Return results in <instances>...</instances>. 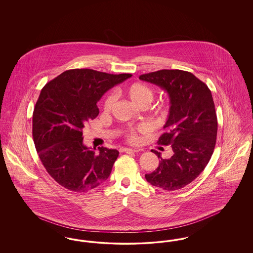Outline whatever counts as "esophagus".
<instances>
[{
  "label": "esophagus",
  "instance_id": "esophagus-1",
  "mask_svg": "<svg viewBox=\"0 0 253 253\" xmlns=\"http://www.w3.org/2000/svg\"><path fill=\"white\" fill-rule=\"evenodd\" d=\"M121 151L124 153H138L140 150H135V149H131V148H122L121 149Z\"/></svg>",
  "mask_w": 253,
  "mask_h": 253
}]
</instances>
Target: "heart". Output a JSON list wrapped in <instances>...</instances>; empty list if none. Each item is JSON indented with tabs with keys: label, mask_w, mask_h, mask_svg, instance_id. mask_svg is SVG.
Returning <instances> with one entry per match:
<instances>
[{
	"label": "heart",
	"mask_w": 253,
	"mask_h": 253,
	"mask_svg": "<svg viewBox=\"0 0 253 253\" xmlns=\"http://www.w3.org/2000/svg\"><path fill=\"white\" fill-rule=\"evenodd\" d=\"M124 92H125L126 96L132 100V103L138 107H143V106L147 107L153 101L154 96H155L154 91L152 90L151 87H149L148 85L144 84H140V83L132 84L127 86L125 88ZM114 103H115V95L113 93H109L103 100L104 111H106V112L110 111L114 106ZM153 116H154V119L157 121H164L167 116V110L165 108V106L161 105V106L155 107L153 111ZM137 131H141V128L130 130L129 132H127L126 136H127L128 141H130V142L136 141Z\"/></svg>",
	"instance_id": "obj_1"
}]
</instances>
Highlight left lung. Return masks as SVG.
Masks as SVG:
<instances>
[{"instance_id": "left-lung-1", "label": "left lung", "mask_w": 253, "mask_h": 253, "mask_svg": "<svg viewBox=\"0 0 253 253\" xmlns=\"http://www.w3.org/2000/svg\"><path fill=\"white\" fill-rule=\"evenodd\" d=\"M158 85L169 96L168 121L157 143L170 145L173 155L163 159L145 178L164 191H176L192 183L206 168L216 143L217 117L211 92L193 74L163 69L139 76Z\"/></svg>"}]
</instances>
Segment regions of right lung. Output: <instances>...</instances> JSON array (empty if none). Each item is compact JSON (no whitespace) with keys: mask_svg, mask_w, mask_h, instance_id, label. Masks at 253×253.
Wrapping results in <instances>:
<instances>
[{"mask_svg":"<svg viewBox=\"0 0 253 253\" xmlns=\"http://www.w3.org/2000/svg\"><path fill=\"white\" fill-rule=\"evenodd\" d=\"M131 77L71 69L42 89L33 112L32 135L43 167L63 188L86 193L108 178L119 151L101 147L96 155L84 145L83 132L97 117L99 98Z\"/></svg>","mask_w":253,"mask_h":253,"instance_id":"1","label":"right lung"}]
</instances>
